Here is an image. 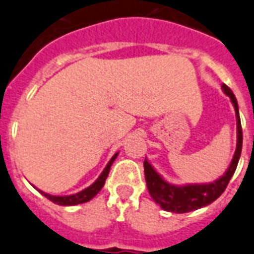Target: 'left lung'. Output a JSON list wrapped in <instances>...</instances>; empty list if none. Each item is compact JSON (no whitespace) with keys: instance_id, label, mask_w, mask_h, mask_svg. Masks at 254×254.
Here are the masks:
<instances>
[{"instance_id":"obj_1","label":"left lung","mask_w":254,"mask_h":254,"mask_svg":"<svg viewBox=\"0 0 254 254\" xmlns=\"http://www.w3.org/2000/svg\"><path fill=\"white\" fill-rule=\"evenodd\" d=\"M222 89L231 99L232 104L235 107L236 119H238V146H236L235 155H234V159L231 161V165L229 167L225 176L221 177L216 182L209 183V185H189V186L178 187L165 182L153 170L148 161L144 160V176H146L148 192L164 210L174 213H187L203 208L205 205H209L210 203H213L214 200H217L219 196L222 195L227 185H229L230 180H231V177L235 173L243 147L242 123H240L239 108H238L235 95L227 85L223 84Z\"/></svg>"}]
</instances>
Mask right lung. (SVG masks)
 Returning <instances> with one entry per match:
<instances>
[{
  "label": "right lung",
  "mask_w": 254,
  "mask_h": 254,
  "mask_svg": "<svg viewBox=\"0 0 254 254\" xmlns=\"http://www.w3.org/2000/svg\"><path fill=\"white\" fill-rule=\"evenodd\" d=\"M116 156H117V153H115L114 156H112V159L110 160V163L107 164V167L104 168L103 173L99 176V178H98V180L95 181L91 186L82 190L81 192L74 193V195H69V196H53V195H49V193L42 192V191H40V192H41L46 199H49L50 201H53V203L58 204V205H77V204L86 203V201L93 199V197H94L99 191H101L102 187L104 186V182H106L108 173H110L111 165H112V163L115 161Z\"/></svg>",
  "instance_id": "obj_1"
}]
</instances>
